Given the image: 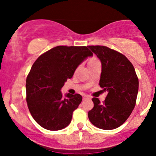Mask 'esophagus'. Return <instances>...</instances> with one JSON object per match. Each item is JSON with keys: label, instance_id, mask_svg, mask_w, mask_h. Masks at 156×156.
<instances>
[{"label": "esophagus", "instance_id": "esophagus-1", "mask_svg": "<svg viewBox=\"0 0 156 156\" xmlns=\"http://www.w3.org/2000/svg\"><path fill=\"white\" fill-rule=\"evenodd\" d=\"M90 98L88 97L87 95H83V100H86V99H89Z\"/></svg>", "mask_w": 156, "mask_h": 156}]
</instances>
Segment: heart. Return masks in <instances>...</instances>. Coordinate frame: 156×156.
Here are the masks:
<instances>
[{"label":"heart","instance_id":"heart-1","mask_svg":"<svg viewBox=\"0 0 156 156\" xmlns=\"http://www.w3.org/2000/svg\"><path fill=\"white\" fill-rule=\"evenodd\" d=\"M98 60L97 58H90V60H89V62H88V64H90V63H92V62H98Z\"/></svg>","mask_w":156,"mask_h":156}]
</instances>
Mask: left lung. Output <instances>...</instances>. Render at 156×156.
Wrapping results in <instances>:
<instances>
[{
  "label": "left lung",
  "instance_id": "1",
  "mask_svg": "<svg viewBox=\"0 0 156 156\" xmlns=\"http://www.w3.org/2000/svg\"><path fill=\"white\" fill-rule=\"evenodd\" d=\"M101 62L99 85L108 92L102 103L93 98L94 108L88 118L94 126L113 129L126 122L134 108L138 92V78L134 67L122 54L105 46H88Z\"/></svg>",
  "mask_w": 156,
  "mask_h": 156
}]
</instances>
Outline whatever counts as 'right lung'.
Listing matches in <instances>:
<instances>
[{"mask_svg":"<svg viewBox=\"0 0 156 156\" xmlns=\"http://www.w3.org/2000/svg\"><path fill=\"white\" fill-rule=\"evenodd\" d=\"M92 55L86 46H57L36 60L27 76L26 90L29 110L40 126L59 130L69 124L82 96L67 94L63 98L61 89L77 66Z\"/></svg>","mask_w":156,"mask_h":156,"instance_id":"right-lung-1","label":"right lung"}]
</instances>
